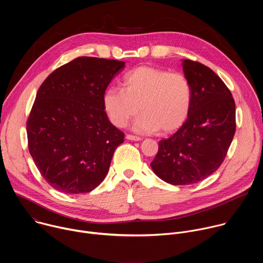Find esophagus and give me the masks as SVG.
<instances>
[{
	"mask_svg": "<svg viewBox=\"0 0 263 263\" xmlns=\"http://www.w3.org/2000/svg\"><path fill=\"white\" fill-rule=\"evenodd\" d=\"M126 138H127L128 140H132V141H139V140H141L140 137L134 136V135H131V134H128V135L126 136Z\"/></svg>",
	"mask_w": 263,
	"mask_h": 263,
	"instance_id": "1",
	"label": "esophagus"
}]
</instances>
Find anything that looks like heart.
I'll return each instance as SVG.
<instances>
[{"mask_svg":"<svg viewBox=\"0 0 263 263\" xmlns=\"http://www.w3.org/2000/svg\"><path fill=\"white\" fill-rule=\"evenodd\" d=\"M193 89L183 73L141 65L123 79V89L108 88L103 105L110 122L125 127L138 112L133 129L140 133H152L159 129L170 133L178 129L190 114Z\"/></svg>","mask_w":263,"mask_h":263,"instance_id":"b5f03b06","label":"heart"}]
</instances>
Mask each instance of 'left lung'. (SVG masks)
I'll return each instance as SVG.
<instances>
[{"label":"left lung","mask_w":263,"mask_h":263,"mask_svg":"<svg viewBox=\"0 0 263 263\" xmlns=\"http://www.w3.org/2000/svg\"><path fill=\"white\" fill-rule=\"evenodd\" d=\"M193 100L186 122L159 141L153 172L173 185L198 183L222 163L235 134V103L228 87L208 66L182 60Z\"/></svg>","instance_id":"obj_1"}]
</instances>
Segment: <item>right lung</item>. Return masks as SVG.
<instances>
[{
    "instance_id": "1",
    "label": "right lung",
    "mask_w": 263,
    "mask_h": 263,
    "mask_svg": "<svg viewBox=\"0 0 263 263\" xmlns=\"http://www.w3.org/2000/svg\"><path fill=\"white\" fill-rule=\"evenodd\" d=\"M124 61L78 57L41 85L27 122L30 154L58 192L89 193L105 179L124 133L108 120L104 92Z\"/></svg>"
}]
</instances>
